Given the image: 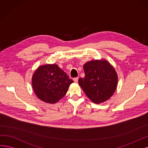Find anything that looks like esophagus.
I'll return each mask as SVG.
<instances>
[{"label":"esophagus","mask_w":148,"mask_h":148,"mask_svg":"<svg viewBox=\"0 0 148 148\" xmlns=\"http://www.w3.org/2000/svg\"><path fill=\"white\" fill-rule=\"evenodd\" d=\"M78 77H75V78H74L73 79V80H74V82H75V83H77L78 82Z\"/></svg>","instance_id":"esophagus-1"}]
</instances>
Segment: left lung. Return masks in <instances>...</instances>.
<instances>
[{
  "label": "left lung",
  "instance_id": "left-lung-1",
  "mask_svg": "<svg viewBox=\"0 0 148 148\" xmlns=\"http://www.w3.org/2000/svg\"><path fill=\"white\" fill-rule=\"evenodd\" d=\"M85 77L79 84L92 102L100 104L110 98L117 86L118 76L113 66L105 59L95 60L84 65Z\"/></svg>",
  "mask_w": 148,
  "mask_h": 148
}]
</instances>
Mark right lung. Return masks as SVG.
<instances>
[{"mask_svg":"<svg viewBox=\"0 0 148 148\" xmlns=\"http://www.w3.org/2000/svg\"><path fill=\"white\" fill-rule=\"evenodd\" d=\"M73 80L56 64L40 65L32 77V86L42 101L54 104L64 97Z\"/></svg>","mask_w":148,"mask_h":148,"instance_id":"add662e5","label":"right lung"}]
</instances>
